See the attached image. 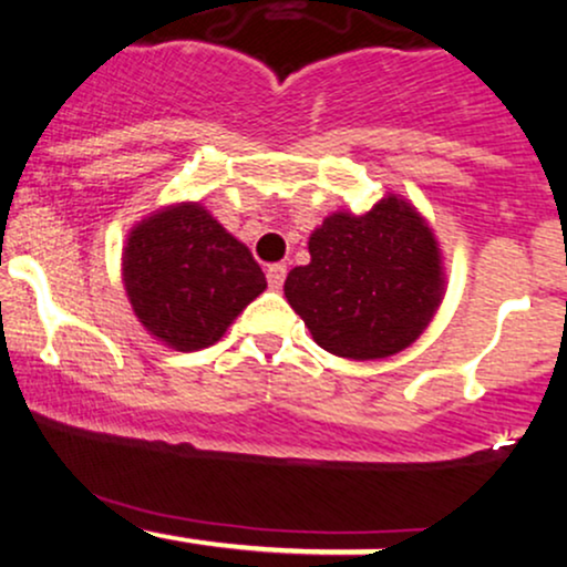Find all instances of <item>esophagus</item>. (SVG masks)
<instances>
[{
    "mask_svg": "<svg viewBox=\"0 0 567 567\" xmlns=\"http://www.w3.org/2000/svg\"><path fill=\"white\" fill-rule=\"evenodd\" d=\"M285 277H288V266H285V264H271L269 269H266V279H269V288H275V290L282 288Z\"/></svg>",
    "mask_w": 567,
    "mask_h": 567,
    "instance_id": "1",
    "label": "esophagus"
}]
</instances>
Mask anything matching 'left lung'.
Returning <instances> with one entry per match:
<instances>
[{
    "label": "left lung",
    "mask_w": 567,
    "mask_h": 567,
    "mask_svg": "<svg viewBox=\"0 0 567 567\" xmlns=\"http://www.w3.org/2000/svg\"><path fill=\"white\" fill-rule=\"evenodd\" d=\"M306 266L285 298L324 351L383 360L408 349L445 296L434 231L410 202L389 194L365 216L333 213L309 237Z\"/></svg>",
    "instance_id": "8db88e82"
}]
</instances>
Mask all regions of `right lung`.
Listing matches in <instances>:
<instances>
[{"label":"right lung","mask_w":567,"mask_h":567,"mask_svg":"<svg viewBox=\"0 0 567 567\" xmlns=\"http://www.w3.org/2000/svg\"><path fill=\"white\" fill-rule=\"evenodd\" d=\"M122 279L138 322L178 351L213 347L266 290L252 252L199 202L162 207L135 224Z\"/></svg>","instance_id":"add662e5"}]
</instances>
